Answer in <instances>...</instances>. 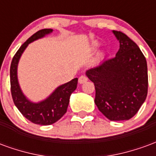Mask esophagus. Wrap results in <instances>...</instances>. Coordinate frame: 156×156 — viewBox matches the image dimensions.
<instances>
[{
  "label": "esophagus",
  "mask_w": 156,
  "mask_h": 156,
  "mask_svg": "<svg viewBox=\"0 0 156 156\" xmlns=\"http://www.w3.org/2000/svg\"><path fill=\"white\" fill-rule=\"evenodd\" d=\"M88 81V78H87V76H85V75H81L79 78H78V83H83L85 82Z\"/></svg>",
  "instance_id": "1"
}]
</instances>
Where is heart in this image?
Returning <instances> with one entry per match:
<instances>
[{
    "label": "heart",
    "mask_w": 156,
    "mask_h": 156,
    "mask_svg": "<svg viewBox=\"0 0 156 156\" xmlns=\"http://www.w3.org/2000/svg\"><path fill=\"white\" fill-rule=\"evenodd\" d=\"M95 45H96V44H94V46H95Z\"/></svg>",
    "instance_id": "heart-1"
}]
</instances>
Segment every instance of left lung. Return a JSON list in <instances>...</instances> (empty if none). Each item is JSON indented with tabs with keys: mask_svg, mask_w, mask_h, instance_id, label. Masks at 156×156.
Listing matches in <instances>:
<instances>
[{
	"mask_svg": "<svg viewBox=\"0 0 156 156\" xmlns=\"http://www.w3.org/2000/svg\"><path fill=\"white\" fill-rule=\"evenodd\" d=\"M113 32L119 41L116 56L88 69L86 75L94 83L99 111L109 120H128L147 96V62L134 41L122 32Z\"/></svg>",
	"mask_w": 156,
	"mask_h": 156,
	"instance_id": "1",
	"label": "left lung"
}]
</instances>
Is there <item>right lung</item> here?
Masks as SVG:
<instances>
[{
  "mask_svg": "<svg viewBox=\"0 0 156 156\" xmlns=\"http://www.w3.org/2000/svg\"><path fill=\"white\" fill-rule=\"evenodd\" d=\"M52 32V29H42L34 33L21 46L12 58L10 68L11 92L14 104L22 115L36 124L50 125L61 119L67 112L72 93L77 88L78 78L59 86L48 98L39 103H32L22 94L17 80L19 59L29 43Z\"/></svg>",
  "mask_w": 156,
  "mask_h": 156,
  "instance_id": "obj_1",
  "label": "right lung"
}]
</instances>
